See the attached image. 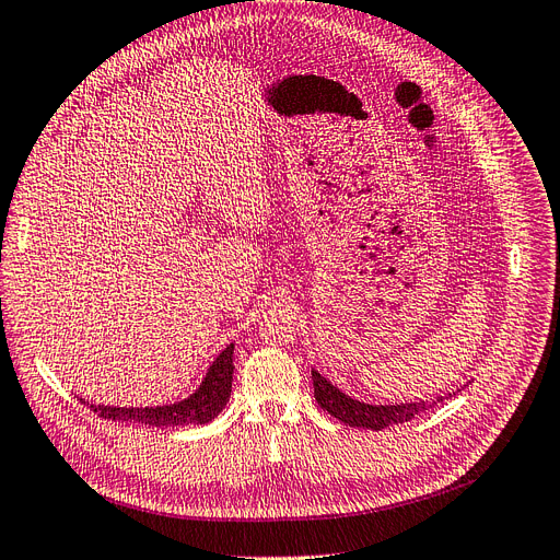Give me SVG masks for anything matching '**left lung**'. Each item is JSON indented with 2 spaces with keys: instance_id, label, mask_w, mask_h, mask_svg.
I'll list each match as a JSON object with an SVG mask.
<instances>
[{
  "instance_id": "8db88e82",
  "label": "left lung",
  "mask_w": 560,
  "mask_h": 560,
  "mask_svg": "<svg viewBox=\"0 0 560 560\" xmlns=\"http://www.w3.org/2000/svg\"><path fill=\"white\" fill-rule=\"evenodd\" d=\"M312 378H314V397L318 406L348 427L381 431L392 424L410 422L412 418L420 416V412L429 410L433 404H436V401H410V404H397V406H371L343 395L341 389H337L327 378H323L316 369H312ZM443 399L445 397H439V401Z\"/></svg>"
}]
</instances>
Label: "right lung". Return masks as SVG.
I'll return each mask as SVG.
<instances>
[{"instance_id": "right-lung-1", "label": "right lung", "mask_w": 560, "mask_h": 560, "mask_svg": "<svg viewBox=\"0 0 560 560\" xmlns=\"http://www.w3.org/2000/svg\"><path fill=\"white\" fill-rule=\"evenodd\" d=\"M233 343L225 346L219 358L207 369V376L200 387L189 399L171 404V406H144V408H117V406H94L82 401L92 408L98 418L133 422L144 427H184V424H205L214 420L225 408V401L231 399L233 387Z\"/></svg>"}]
</instances>
